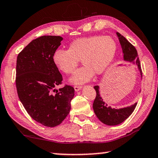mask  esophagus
I'll return each mask as SVG.
<instances>
[{
  "instance_id": "obj_1",
  "label": "esophagus",
  "mask_w": 158,
  "mask_h": 158,
  "mask_svg": "<svg viewBox=\"0 0 158 158\" xmlns=\"http://www.w3.org/2000/svg\"><path fill=\"white\" fill-rule=\"evenodd\" d=\"M73 88H74V90L76 92H78L81 89V86H74Z\"/></svg>"
}]
</instances>
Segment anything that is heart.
I'll return each instance as SVG.
<instances>
[{
	"mask_svg": "<svg viewBox=\"0 0 158 158\" xmlns=\"http://www.w3.org/2000/svg\"><path fill=\"white\" fill-rule=\"evenodd\" d=\"M116 51L117 45L113 37L94 35L75 40L69 44L68 50H56L52 60L60 71L72 74L81 60L85 66L70 79L71 83L80 85L89 81L94 72H105L113 63Z\"/></svg>",
	"mask_w": 158,
	"mask_h": 158,
	"instance_id": "obj_1",
	"label": "heart"
}]
</instances>
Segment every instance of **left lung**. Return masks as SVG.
Returning a JSON list of instances; mask_svg holds the SVG:
<instances>
[{
    "mask_svg": "<svg viewBox=\"0 0 158 158\" xmlns=\"http://www.w3.org/2000/svg\"><path fill=\"white\" fill-rule=\"evenodd\" d=\"M116 35L121 45L122 51L123 53V60L136 64L139 71L141 77H142L140 61L136 48L121 34L116 32ZM94 88L96 91V98L93 102V110L98 119L104 124L115 126L123 123L131 115L136 108L137 102L126 108L119 109L112 108L110 106H108L106 102H104L103 99L101 97L100 87L94 86Z\"/></svg>",
    "mask_w": 158,
    "mask_h": 158,
    "instance_id": "8db88e82",
    "label": "left lung"
}]
</instances>
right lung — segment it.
I'll list each match as a JSON object with an SVG mask.
<instances>
[{
	"label": "right lung",
	"instance_id": "right-lung-1",
	"mask_svg": "<svg viewBox=\"0 0 158 158\" xmlns=\"http://www.w3.org/2000/svg\"><path fill=\"white\" fill-rule=\"evenodd\" d=\"M63 37L42 36L33 40L17 56L16 86L19 98L32 118L48 127L60 124L71 110L74 89L66 85L56 94L62 75L52 60Z\"/></svg>",
	"mask_w": 158,
	"mask_h": 158
}]
</instances>
